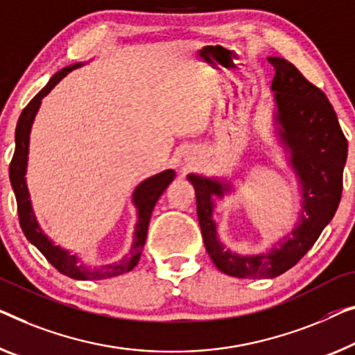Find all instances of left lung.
<instances>
[{
  "mask_svg": "<svg viewBox=\"0 0 355 355\" xmlns=\"http://www.w3.org/2000/svg\"><path fill=\"white\" fill-rule=\"evenodd\" d=\"M268 60L276 68L271 89L276 92L280 134L292 150L293 167L303 184V211L292 236L264 255L239 257L225 250L216 239L210 199L211 194H223V187L215 180L188 175L196 191L205 250L221 272L242 279L280 276L315 244L341 200L347 157V140L327 95L309 83L293 63L280 57H269Z\"/></svg>",
  "mask_w": 355,
  "mask_h": 355,
  "instance_id": "8db88e82",
  "label": "left lung"
}]
</instances>
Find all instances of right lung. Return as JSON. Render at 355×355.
<instances>
[{
	"mask_svg": "<svg viewBox=\"0 0 355 355\" xmlns=\"http://www.w3.org/2000/svg\"><path fill=\"white\" fill-rule=\"evenodd\" d=\"M79 67L71 65L68 68H63L59 73H55L47 83V86L42 91L35 95V98L24 108L22 114H20L17 127H15V151L12 156V161L9 164V178L12 189L15 193V199H17V211H19V221L20 228H22L24 234L26 236L31 244H33L38 250L46 257V260L54 266L57 271L65 274L68 277L78 279V280H95V279H107V277H116L121 276L127 271H130L140 260L141 250H144L148 225H150L151 211L159 199V196L166 191L168 183L175 177L173 171H166L157 173V175L145 180L144 183L139 184L134 193V202L139 209V223L135 226V236H134V245L130 248L129 257H125L119 263L107 264L102 268H87L78 261L75 255H70L67 250H62L60 247L52 244V242L44 236V232L40 230L38 223H36L35 214L31 210L30 194L26 189L25 183V168H26V156H28V135L31 129V123H33L36 111H38L41 105V98L52 91V87L65 78L68 73Z\"/></svg>",
	"mask_w": 355,
	"mask_h": 355,
	"instance_id": "add662e5",
	"label": "right lung"
}]
</instances>
